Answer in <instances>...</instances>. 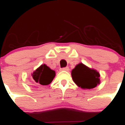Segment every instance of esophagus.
Returning <instances> with one entry per match:
<instances>
[{"mask_svg":"<svg viewBox=\"0 0 125 125\" xmlns=\"http://www.w3.org/2000/svg\"><path fill=\"white\" fill-rule=\"evenodd\" d=\"M61 71H69V68L68 67H63L60 69Z\"/></svg>","mask_w":125,"mask_h":125,"instance_id":"1","label":"esophagus"}]
</instances>
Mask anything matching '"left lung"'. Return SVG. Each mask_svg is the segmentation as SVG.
I'll use <instances>...</instances> for the list:
<instances>
[{"label":"left lung","mask_w":125,"mask_h":125,"mask_svg":"<svg viewBox=\"0 0 125 125\" xmlns=\"http://www.w3.org/2000/svg\"><path fill=\"white\" fill-rule=\"evenodd\" d=\"M73 81L83 89L94 88L100 84V74L82 63L75 66L71 72Z\"/></svg>","instance_id":"left-lung-1"}]
</instances>
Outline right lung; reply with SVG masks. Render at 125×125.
Here are the masks:
<instances>
[{"label": "right lung", "mask_w": 125, "mask_h": 125, "mask_svg": "<svg viewBox=\"0 0 125 125\" xmlns=\"http://www.w3.org/2000/svg\"><path fill=\"white\" fill-rule=\"evenodd\" d=\"M32 80L37 87L50 84L55 77V71L46 64H42L32 74Z\"/></svg>", "instance_id": "1"}]
</instances>
